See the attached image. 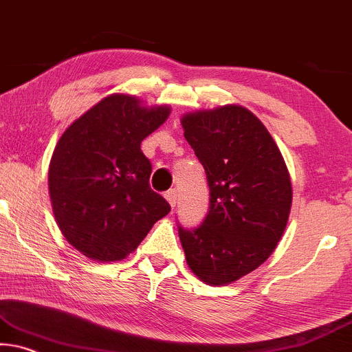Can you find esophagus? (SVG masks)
Returning a JSON list of instances; mask_svg holds the SVG:
<instances>
[{
    "label": "esophagus",
    "instance_id": "34e87169",
    "mask_svg": "<svg viewBox=\"0 0 352 352\" xmlns=\"http://www.w3.org/2000/svg\"><path fill=\"white\" fill-rule=\"evenodd\" d=\"M166 198H167V201L170 203V206H175V203H177V190L175 188H170L168 191H166Z\"/></svg>",
    "mask_w": 352,
    "mask_h": 352
}]
</instances>
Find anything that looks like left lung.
I'll return each mask as SVG.
<instances>
[{"mask_svg": "<svg viewBox=\"0 0 352 352\" xmlns=\"http://www.w3.org/2000/svg\"><path fill=\"white\" fill-rule=\"evenodd\" d=\"M182 124L209 186L201 224H177L182 247L201 281L222 286L273 253L291 211V179L268 130L243 107L188 113Z\"/></svg>", "mask_w": 352, "mask_h": 352, "instance_id": "obj_1", "label": "left lung"}]
</instances>
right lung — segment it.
<instances>
[{"label":"right lung","instance_id":"1","mask_svg":"<svg viewBox=\"0 0 352 352\" xmlns=\"http://www.w3.org/2000/svg\"><path fill=\"white\" fill-rule=\"evenodd\" d=\"M170 109L140 107L135 97L102 99L63 133L53 151L48 188L65 239L97 261H117L170 212L151 188V161L141 141Z\"/></svg>","mask_w":352,"mask_h":352}]
</instances>
